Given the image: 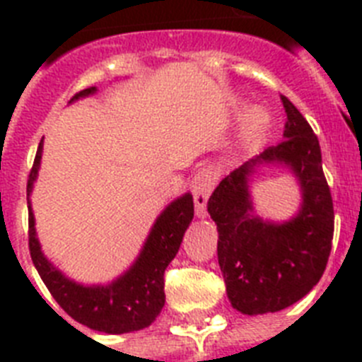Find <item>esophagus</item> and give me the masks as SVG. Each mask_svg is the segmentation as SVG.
Wrapping results in <instances>:
<instances>
[{"mask_svg": "<svg viewBox=\"0 0 362 362\" xmlns=\"http://www.w3.org/2000/svg\"><path fill=\"white\" fill-rule=\"evenodd\" d=\"M192 196H194V204H196V216H206V201H209L210 192L214 188V177L209 172H199L192 179Z\"/></svg>", "mask_w": 362, "mask_h": 362, "instance_id": "1", "label": "esophagus"}]
</instances>
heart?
<instances>
[{"instance_id": "obj_1", "label": "heart", "mask_w": 362, "mask_h": 362, "mask_svg": "<svg viewBox=\"0 0 362 362\" xmlns=\"http://www.w3.org/2000/svg\"><path fill=\"white\" fill-rule=\"evenodd\" d=\"M272 116L270 112L264 107H252L246 110L245 117H243V132L246 137L259 136L261 132L270 127Z\"/></svg>"}]
</instances>
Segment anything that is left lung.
<instances>
[{"instance_id":"1","label":"left lung","mask_w":362,"mask_h":362,"mask_svg":"<svg viewBox=\"0 0 362 362\" xmlns=\"http://www.w3.org/2000/svg\"><path fill=\"white\" fill-rule=\"evenodd\" d=\"M281 101L284 141L226 175L209 199L226 293L246 315L279 312L303 299L325 274L334 239V203L319 139L292 101L284 95ZM264 162L290 165L303 190L300 214L281 226L251 216L247 175Z\"/></svg>"}]
</instances>
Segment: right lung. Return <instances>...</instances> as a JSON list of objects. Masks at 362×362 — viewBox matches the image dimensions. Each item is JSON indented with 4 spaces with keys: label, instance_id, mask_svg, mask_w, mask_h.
Here are the masks:
<instances>
[{
    "label": "right lung",
    "instance_id": "obj_1",
    "mask_svg": "<svg viewBox=\"0 0 362 362\" xmlns=\"http://www.w3.org/2000/svg\"><path fill=\"white\" fill-rule=\"evenodd\" d=\"M95 86L85 88L74 99L94 94ZM40 143L34 165L28 174L27 196L40 168ZM194 217V199L190 194L175 199L158 217L141 254L124 276L108 286H81L66 279L62 272L47 261L40 248L34 228V214L28 204V250L37 274L47 284L56 303L74 321L105 334H127L143 330L156 321L165 306V270L177 254L185 230Z\"/></svg>",
    "mask_w": 362,
    "mask_h": 362
}]
</instances>
